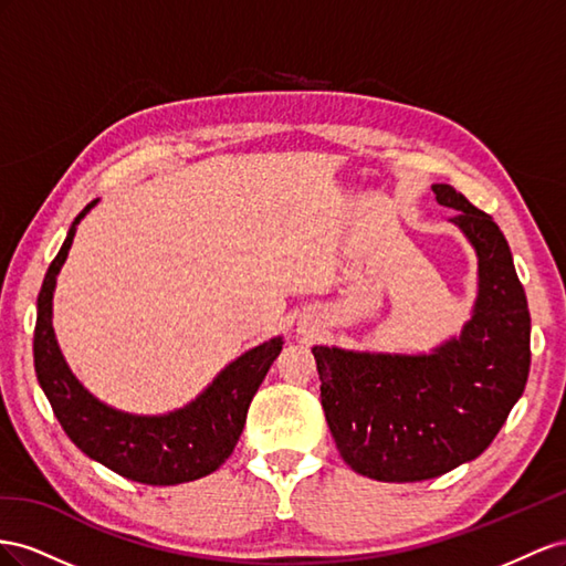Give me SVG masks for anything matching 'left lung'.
Masks as SVG:
<instances>
[{
    "instance_id": "8db88e82",
    "label": "left lung",
    "mask_w": 566,
    "mask_h": 566,
    "mask_svg": "<svg viewBox=\"0 0 566 566\" xmlns=\"http://www.w3.org/2000/svg\"><path fill=\"white\" fill-rule=\"evenodd\" d=\"M431 189L476 253V301L460 334L429 353L313 346L338 453L377 481H424L479 458L528 379L531 315L507 239L450 185Z\"/></svg>"
}]
</instances>
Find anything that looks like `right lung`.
<instances>
[{"instance_id": "1", "label": "right lung", "mask_w": 566, "mask_h": 566, "mask_svg": "<svg viewBox=\"0 0 566 566\" xmlns=\"http://www.w3.org/2000/svg\"><path fill=\"white\" fill-rule=\"evenodd\" d=\"M96 201L87 203L73 220L66 241L44 274L32 342L38 381L63 431L90 460L149 486H175L201 479L232 455L251 400L284 342L282 336H274L241 353L197 398L164 415L125 412L90 394L63 358L52 317L56 277L66 263L80 220Z\"/></svg>"}]
</instances>
